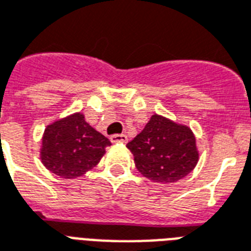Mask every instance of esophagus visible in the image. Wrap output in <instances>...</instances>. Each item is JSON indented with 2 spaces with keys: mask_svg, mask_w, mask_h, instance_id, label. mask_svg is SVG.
I'll list each match as a JSON object with an SVG mask.
<instances>
[{
  "mask_svg": "<svg viewBox=\"0 0 251 251\" xmlns=\"http://www.w3.org/2000/svg\"><path fill=\"white\" fill-rule=\"evenodd\" d=\"M110 140H111V143L116 144V143H120V144H126L127 143V136L126 135H112L111 137H110Z\"/></svg>",
  "mask_w": 251,
  "mask_h": 251,
  "instance_id": "obj_1",
  "label": "esophagus"
}]
</instances>
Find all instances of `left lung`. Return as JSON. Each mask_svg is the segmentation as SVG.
<instances>
[{
	"label": "left lung",
	"mask_w": 251,
	"mask_h": 251,
	"mask_svg": "<svg viewBox=\"0 0 251 251\" xmlns=\"http://www.w3.org/2000/svg\"><path fill=\"white\" fill-rule=\"evenodd\" d=\"M127 148L137 170L160 183L184 178L194 170L199 157L191 129L160 115H153Z\"/></svg>",
	"instance_id": "obj_1"
}]
</instances>
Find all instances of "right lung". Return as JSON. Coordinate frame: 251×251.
Returning a JSON list of instances; mask_svg holds the SVG:
<instances>
[{
    "mask_svg": "<svg viewBox=\"0 0 251 251\" xmlns=\"http://www.w3.org/2000/svg\"><path fill=\"white\" fill-rule=\"evenodd\" d=\"M110 145V140L77 112L47 127L40 152L42 162L56 176L77 178L94 168Z\"/></svg>",
    "mask_w": 251,
    "mask_h": 251,
    "instance_id": "right-lung-1",
    "label": "right lung"
}]
</instances>
